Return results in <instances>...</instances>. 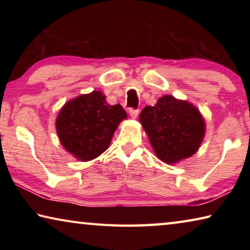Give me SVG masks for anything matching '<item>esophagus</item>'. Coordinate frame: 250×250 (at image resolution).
<instances>
[{"instance_id":"esophagus-1","label":"esophagus","mask_w":250,"mask_h":250,"mask_svg":"<svg viewBox=\"0 0 250 250\" xmlns=\"http://www.w3.org/2000/svg\"><path fill=\"white\" fill-rule=\"evenodd\" d=\"M129 115L131 116V118H133V119H135V118H137L138 115H139V110L138 109L130 108L129 109Z\"/></svg>"}]
</instances>
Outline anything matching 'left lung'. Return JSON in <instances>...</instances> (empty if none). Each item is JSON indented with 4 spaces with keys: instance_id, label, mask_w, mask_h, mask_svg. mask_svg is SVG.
Instances as JSON below:
<instances>
[{
    "instance_id": "1",
    "label": "left lung",
    "mask_w": 250,
    "mask_h": 250,
    "mask_svg": "<svg viewBox=\"0 0 250 250\" xmlns=\"http://www.w3.org/2000/svg\"><path fill=\"white\" fill-rule=\"evenodd\" d=\"M140 121L156 156L167 164L188 158L198 150L205 133V122L188 101L167 95L155 105L142 110Z\"/></svg>"
}]
</instances>
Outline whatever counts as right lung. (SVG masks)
Returning a JSON list of instances; mask_svg holds the SVG:
<instances>
[{
  "instance_id": "1",
  "label": "right lung",
  "mask_w": 250,
  "mask_h": 250,
  "mask_svg": "<svg viewBox=\"0 0 250 250\" xmlns=\"http://www.w3.org/2000/svg\"><path fill=\"white\" fill-rule=\"evenodd\" d=\"M126 118L120 104L110 105L100 91L70 100L56 120L62 146L82 161H90L108 149L118 125Z\"/></svg>"
}]
</instances>
